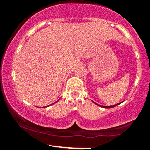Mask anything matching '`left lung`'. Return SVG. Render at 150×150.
Listing matches in <instances>:
<instances>
[{
	"instance_id": "1",
	"label": "left lung",
	"mask_w": 150,
	"mask_h": 150,
	"mask_svg": "<svg viewBox=\"0 0 150 150\" xmlns=\"http://www.w3.org/2000/svg\"><path fill=\"white\" fill-rule=\"evenodd\" d=\"M93 102V103H94V104H96V105H98V106H100V107H104V108H112V107H115V106L118 105V104H120V103H121V102H120V103H118V104H114V105H112V106H102V105H99V104H98L95 103L94 102Z\"/></svg>"
}]
</instances>
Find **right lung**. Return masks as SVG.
I'll list each match as a JSON object with an SVG mask.
<instances>
[{"label":"right lung","instance_id":"right-lung-1","mask_svg":"<svg viewBox=\"0 0 150 150\" xmlns=\"http://www.w3.org/2000/svg\"><path fill=\"white\" fill-rule=\"evenodd\" d=\"M57 102H58V101H57ZM56 102H54V103H56ZM54 103H53V104H54Z\"/></svg>","mask_w":150,"mask_h":150}]
</instances>
